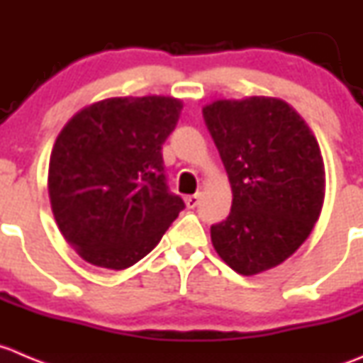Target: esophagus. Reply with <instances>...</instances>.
I'll return each mask as SVG.
<instances>
[{"instance_id":"1","label":"esophagus","mask_w":363,"mask_h":363,"mask_svg":"<svg viewBox=\"0 0 363 363\" xmlns=\"http://www.w3.org/2000/svg\"><path fill=\"white\" fill-rule=\"evenodd\" d=\"M199 199H201L199 194H194V196H186L185 197L186 208H196L197 204H199Z\"/></svg>"}]
</instances>
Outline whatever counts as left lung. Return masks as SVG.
Segmentation results:
<instances>
[{"label":"left lung","mask_w":363,"mask_h":363,"mask_svg":"<svg viewBox=\"0 0 363 363\" xmlns=\"http://www.w3.org/2000/svg\"><path fill=\"white\" fill-rule=\"evenodd\" d=\"M203 118L233 190L229 217L211 225V243L238 274L270 270L296 252L321 213L318 141L289 104L272 96L215 100Z\"/></svg>","instance_id":"1"}]
</instances>
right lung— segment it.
<instances>
[{
	"mask_svg": "<svg viewBox=\"0 0 363 363\" xmlns=\"http://www.w3.org/2000/svg\"><path fill=\"white\" fill-rule=\"evenodd\" d=\"M183 104L116 96L79 111L49 162V197L61 235L88 263L125 270L152 252L185 208L167 186L162 145Z\"/></svg>",
	"mask_w": 363,
	"mask_h": 363,
	"instance_id": "right-lung-1",
	"label": "right lung"
}]
</instances>
